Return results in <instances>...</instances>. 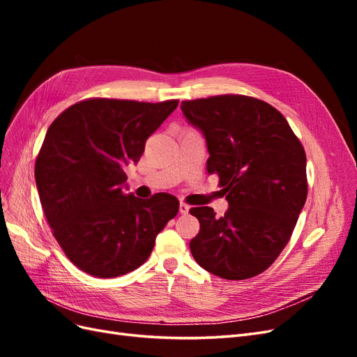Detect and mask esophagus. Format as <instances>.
I'll return each instance as SVG.
<instances>
[{"mask_svg":"<svg viewBox=\"0 0 357 357\" xmlns=\"http://www.w3.org/2000/svg\"><path fill=\"white\" fill-rule=\"evenodd\" d=\"M178 211H180V214H188L189 213V205L185 204V202H181L180 207H178Z\"/></svg>","mask_w":357,"mask_h":357,"instance_id":"obj_1","label":"esophagus"}]
</instances>
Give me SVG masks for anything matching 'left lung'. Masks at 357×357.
<instances>
[{"mask_svg": "<svg viewBox=\"0 0 357 357\" xmlns=\"http://www.w3.org/2000/svg\"><path fill=\"white\" fill-rule=\"evenodd\" d=\"M189 123L201 129L208 174L229 204L222 218L211 207L190 208L199 234L190 252L205 271L225 280L264 273L282 253L307 199V158L284 116L245 95L183 101Z\"/></svg>", "mask_w": 357, "mask_h": 357, "instance_id": "obj_1", "label": "left lung"}]
</instances>
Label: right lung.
Here are the masks:
<instances>
[{"instance_id":"obj_1","label":"right lung","mask_w":357,"mask_h":357,"mask_svg":"<svg viewBox=\"0 0 357 357\" xmlns=\"http://www.w3.org/2000/svg\"><path fill=\"white\" fill-rule=\"evenodd\" d=\"M177 105L89 98L49 126L36 160L40 202L53 236L82 271L98 278L134 271L177 215L178 199L169 193L139 199L123 192V168L137 164Z\"/></svg>"}]
</instances>
